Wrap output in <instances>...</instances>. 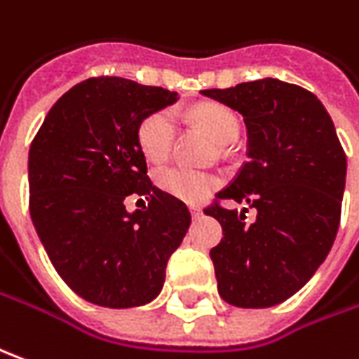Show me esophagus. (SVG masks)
<instances>
[{
    "label": "esophagus",
    "instance_id": "esophagus-1",
    "mask_svg": "<svg viewBox=\"0 0 359 359\" xmlns=\"http://www.w3.org/2000/svg\"><path fill=\"white\" fill-rule=\"evenodd\" d=\"M190 212H192V216L196 218V216H200V214H202V208H200V206H196V204H190Z\"/></svg>",
    "mask_w": 359,
    "mask_h": 359
}]
</instances>
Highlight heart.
<instances>
[{
    "mask_svg": "<svg viewBox=\"0 0 359 359\" xmlns=\"http://www.w3.org/2000/svg\"><path fill=\"white\" fill-rule=\"evenodd\" d=\"M194 123L204 129L216 143L228 145L240 135V119L226 106L202 104L192 109ZM177 135V121L169 109L155 111L141 121L137 131L139 147L151 163H163L169 159ZM157 184L163 192L184 202H202L220 187V179L210 172L169 167L157 175Z\"/></svg>",
    "mask_w": 359,
    "mask_h": 359,
    "instance_id": "heart-1",
    "label": "heart"
}]
</instances>
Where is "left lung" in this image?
<instances>
[{"mask_svg": "<svg viewBox=\"0 0 359 359\" xmlns=\"http://www.w3.org/2000/svg\"><path fill=\"white\" fill-rule=\"evenodd\" d=\"M241 114L248 163L216 198L248 202L257 212L214 204L204 214L220 222L224 238L210 257L218 292L241 309L287 301L311 281L340 226L346 155L323 102L277 78L202 90Z\"/></svg>", "mask_w": 359, "mask_h": 359, "instance_id": "8db88e82", "label": "left lung"}]
</instances>
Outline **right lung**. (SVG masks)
Masks as SVG:
<instances>
[{
    "label": "right lung",
    "mask_w": 359,
    "mask_h": 359,
    "mask_svg": "<svg viewBox=\"0 0 359 359\" xmlns=\"http://www.w3.org/2000/svg\"><path fill=\"white\" fill-rule=\"evenodd\" d=\"M177 100L126 78H88L58 97L31 143L36 236L68 287L97 306L153 301L187 236V204L149 180L137 139L141 121ZM131 194L147 196L148 208L128 212Z\"/></svg>",
    "instance_id": "add662e5"
}]
</instances>
